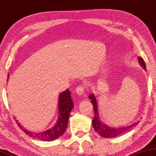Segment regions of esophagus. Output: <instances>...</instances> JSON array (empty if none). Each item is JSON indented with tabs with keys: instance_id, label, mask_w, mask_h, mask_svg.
Masks as SVG:
<instances>
[{
	"instance_id": "obj_1",
	"label": "esophagus",
	"mask_w": 156,
	"mask_h": 156,
	"mask_svg": "<svg viewBox=\"0 0 156 156\" xmlns=\"http://www.w3.org/2000/svg\"><path fill=\"white\" fill-rule=\"evenodd\" d=\"M87 87L85 86L84 84H80V85H78V86L76 87V92L79 95H81L84 93V92L85 91V90L87 89Z\"/></svg>"
}]
</instances>
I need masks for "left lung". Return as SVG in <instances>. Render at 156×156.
I'll use <instances>...</instances> for the list:
<instances>
[{
	"label": "left lung",
	"instance_id": "left-lung-1",
	"mask_svg": "<svg viewBox=\"0 0 156 156\" xmlns=\"http://www.w3.org/2000/svg\"><path fill=\"white\" fill-rule=\"evenodd\" d=\"M139 62L140 64L143 67V68L146 69V66L144 61H143V58L139 57ZM88 98L90 99V101L92 103L94 108V116L93 120V126L94 129L95 130L98 134L103 137H105V138H113V137H115L122 135V134L126 132V131L129 130L131 128H133V126H135L136 124L139 123V122H135L133 125H130L129 126L126 127H122L120 129H115V128H112L106 124H103L101 120H99V116L98 114V108H97V104L96 101V99L93 94H90L88 96Z\"/></svg>",
	"mask_w": 156,
	"mask_h": 156
}]
</instances>
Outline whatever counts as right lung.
<instances>
[{"mask_svg": "<svg viewBox=\"0 0 156 156\" xmlns=\"http://www.w3.org/2000/svg\"><path fill=\"white\" fill-rule=\"evenodd\" d=\"M9 77V75L8 74ZM58 105H59V119L55 125L51 129L34 135L32 132L23 129V126H21L19 122L17 124L18 126H20V129L23 130V132H25L27 135H30V136H34V138H36L41 141H51L58 139L63 135L67 129L70 112L74 107V103L71 98V92L69 89H67L59 94ZM17 122V120L16 122Z\"/></svg>", "mask_w": 156, "mask_h": 156, "instance_id": "add662e5", "label": "right lung"}]
</instances>
